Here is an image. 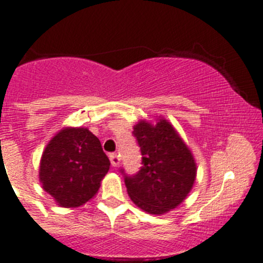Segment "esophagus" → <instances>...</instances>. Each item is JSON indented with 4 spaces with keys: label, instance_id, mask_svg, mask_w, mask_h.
Wrapping results in <instances>:
<instances>
[{
    "label": "esophagus",
    "instance_id": "1",
    "mask_svg": "<svg viewBox=\"0 0 263 263\" xmlns=\"http://www.w3.org/2000/svg\"><path fill=\"white\" fill-rule=\"evenodd\" d=\"M109 157H110V161H111V164H112L114 167H118L119 164H120L121 159H120V157L118 156V154H116V153H111Z\"/></svg>",
    "mask_w": 263,
    "mask_h": 263
}]
</instances>
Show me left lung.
<instances>
[{"label": "left lung", "instance_id": "left-lung-1", "mask_svg": "<svg viewBox=\"0 0 263 263\" xmlns=\"http://www.w3.org/2000/svg\"><path fill=\"white\" fill-rule=\"evenodd\" d=\"M133 134L142 152L143 167L137 175L125 176L128 195L143 212L153 215L168 213L192 190L197 171L194 156L163 116L154 123L138 121Z\"/></svg>", "mask_w": 263, "mask_h": 263}]
</instances>
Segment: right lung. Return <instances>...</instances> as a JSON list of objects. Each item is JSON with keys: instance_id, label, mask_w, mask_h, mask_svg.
Masks as SVG:
<instances>
[{"instance_id": "obj_1", "label": "right lung", "mask_w": 263, "mask_h": 263, "mask_svg": "<svg viewBox=\"0 0 263 263\" xmlns=\"http://www.w3.org/2000/svg\"><path fill=\"white\" fill-rule=\"evenodd\" d=\"M109 170L99 138L87 128L66 126L43 152L39 181L59 206L78 208L99 192Z\"/></svg>"}]
</instances>
